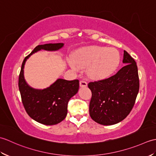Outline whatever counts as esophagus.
Returning a JSON list of instances; mask_svg holds the SVG:
<instances>
[{
	"instance_id": "34e87169",
	"label": "esophagus",
	"mask_w": 156,
	"mask_h": 156,
	"mask_svg": "<svg viewBox=\"0 0 156 156\" xmlns=\"http://www.w3.org/2000/svg\"><path fill=\"white\" fill-rule=\"evenodd\" d=\"M80 87H86L87 86V82L85 80H82L80 81Z\"/></svg>"
}]
</instances>
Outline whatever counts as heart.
<instances>
[{
    "instance_id": "obj_1",
    "label": "heart",
    "mask_w": 156,
    "mask_h": 156,
    "mask_svg": "<svg viewBox=\"0 0 156 156\" xmlns=\"http://www.w3.org/2000/svg\"><path fill=\"white\" fill-rule=\"evenodd\" d=\"M119 63L120 55L115 49L90 47L76 52L69 64L74 69L87 68V74L92 78L104 79L116 70Z\"/></svg>"
}]
</instances>
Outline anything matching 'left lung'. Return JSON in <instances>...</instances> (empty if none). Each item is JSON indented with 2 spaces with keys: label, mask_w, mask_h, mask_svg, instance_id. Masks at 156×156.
Returning a JSON list of instances; mask_svg holds the SVG:
<instances>
[{
  "label": "left lung",
  "mask_w": 156,
  "mask_h": 156,
  "mask_svg": "<svg viewBox=\"0 0 156 156\" xmlns=\"http://www.w3.org/2000/svg\"><path fill=\"white\" fill-rule=\"evenodd\" d=\"M122 62L126 65L116 74L88 84L92 92L90 116L101 125L118 123L127 117L135 105L140 89L137 66L126 51Z\"/></svg>",
  "instance_id": "1"
}]
</instances>
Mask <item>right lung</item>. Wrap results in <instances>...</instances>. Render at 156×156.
<instances>
[{
	"label": "right lung",
	"mask_w": 156,
	"mask_h": 156,
	"mask_svg": "<svg viewBox=\"0 0 156 156\" xmlns=\"http://www.w3.org/2000/svg\"><path fill=\"white\" fill-rule=\"evenodd\" d=\"M63 45L62 43L37 45L25 58L19 76V89L26 112L34 120L46 125H56L66 118L68 101L78 92L79 80L58 79L47 88L35 90L26 83L23 76V68L27 59L34 53L41 49L49 51L58 50Z\"/></svg>",
	"instance_id": "1"
}]
</instances>
